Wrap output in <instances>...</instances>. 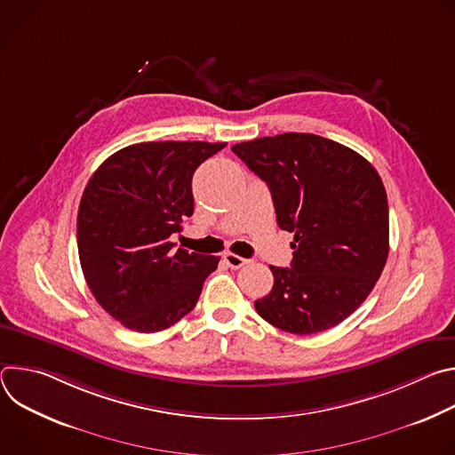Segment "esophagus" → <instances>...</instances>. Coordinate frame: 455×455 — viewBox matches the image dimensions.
<instances>
[{
    "mask_svg": "<svg viewBox=\"0 0 455 455\" xmlns=\"http://www.w3.org/2000/svg\"><path fill=\"white\" fill-rule=\"evenodd\" d=\"M223 259H225V263H227L232 270H237V268H241V267H244V265L250 263L248 259H244V257H241V255H235V253H232V251H227V253L223 255Z\"/></svg>",
    "mask_w": 455,
    "mask_h": 455,
    "instance_id": "obj_1",
    "label": "esophagus"
}]
</instances>
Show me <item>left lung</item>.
Segmentation results:
<instances>
[{"instance_id": "8db88e82", "label": "left lung", "mask_w": 455, "mask_h": 455, "mask_svg": "<svg viewBox=\"0 0 455 455\" xmlns=\"http://www.w3.org/2000/svg\"><path fill=\"white\" fill-rule=\"evenodd\" d=\"M267 181L283 230L293 232L291 268L270 267L272 291L255 309L272 326L313 335L335 328L371 293L388 255L387 192L356 151L311 133L232 146Z\"/></svg>"}]
</instances>
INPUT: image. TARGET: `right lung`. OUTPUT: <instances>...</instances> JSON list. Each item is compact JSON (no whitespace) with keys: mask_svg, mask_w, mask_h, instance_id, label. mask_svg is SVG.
Wrapping results in <instances>:
<instances>
[{"mask_svg":"<svg viewBox=\"0 0 455 455\" xmlns=\"http://www.w3.org/2000/svg\"><path fill=\"white\" fill-rule=\"evenodd\" d=\"M225 146H127L90 178L77 214L81 268L97 302L127 330L171 328L218 268L220 257L176 248L171 235L194 212V171Z\"/></svg>","mask_w":455,"mask_h":455,"instance_id":"right-lung-1","label":"right lung"}]
</instances>
